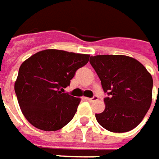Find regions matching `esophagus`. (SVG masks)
<instances>
[{
	"label": "esophagus",
	"instance_id": "esophagus-1",
	"mask_svg": "<svg viewBox=\"0 0 159 159\" xmlns=\"http://www.w3.org/2000/svg\"><path fill=\"white\" fill-rule=\"evenodd\" d=\"M86 100H88L89 102H95V101H97L98 100V97L97 96H94V97H92V98H88V97H86Z\"/></svg>",
	"mask_w": 159,
	"mask_h": 159
}]
</instances>
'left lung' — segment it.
<instances>
[{
	"instance_id": "8db88e82",
	"label": "left lung",
	"mask_w": 159,
	"mask_h": 159,
	"mask_svg": "<svg viewBox=\"0 0 159 159\" xmlns=\"http://www.w3.org/2000/svg\"><path fill=\"white\" fill-rule=\"evenodd\" d=\"M89 62L108 95L103 100L104 111L95 114L97 122L113 133L136 127L152 102L153 80L150 72L136 59L122 55L95 56Z\"/></svg>"
}]
</instances>
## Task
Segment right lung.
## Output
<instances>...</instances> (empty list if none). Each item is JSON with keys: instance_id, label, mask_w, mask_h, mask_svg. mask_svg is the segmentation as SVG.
<instances>
[{"instance_id": "obj_1", "label": "right lung", "mask_w": 159, "mask_h": 159, "mask_svg": "<svg viewBox=\"0 0 159 159\" xmlns=\"http://www.w3.org/2000/svg\"><path fill=\"white\" fill-rule=\"evenodd\" d=\"M89 55L57 49L36 53L21 64L15 92L30 124L44 131H57L74 117L80 99L64 89L76 70L88 64Z\"/></svg>"}]
</instances>
